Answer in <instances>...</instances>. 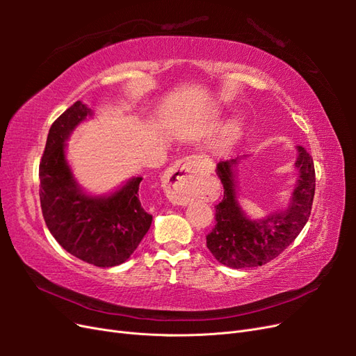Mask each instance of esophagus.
I'll list each match as a JSON object with an SVG mask.
<instances>
[{"label":"esophagus","mask_w":356,"mask_h":356,"mask_svg":"<svg viewBox=\"0 0 356 356\" xmlns=\"http://www.w3.org/2000/svg\"><path fill=\"white\" fill-rule=\"evenodd\" d=\"M199 161L196 157H184L166 177V196L175 204L186 207L199 196V177H197Z\"/></svg>","instance_id":"34e87169"}]
</instances>
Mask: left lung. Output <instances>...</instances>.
I'll use <instances>...</instances> for the list:
<instances>
[{
    "label": "left lung",
    "instance_id": "8db88e82",
    "mask_svg": "<svg viewBox=\"0 0 356 356\" xmlns=\"http://www.w3.org/2000/svg\"><path fill=\"white\" fill-rule=\"evenodd\" d=\"M297 186L285 211L270 213L264 220H250L236 196L238 159L217 165L224 197L215 207V227L207 236V246L217 260L233 268L263 266L272 261L294 242L306 225L315 196L314 159L303 147H297Z\"/></svg>",
    "mask_w": 356,
    "mask_h": 356
}]
</instances>
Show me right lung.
Instances as JSON below:
<instances>
[{
  "label": "right lung",
  "mask_w": 356,
  "mask_h": 356,
  "mask_svg": "<svg viewBox=\"0 0 356 356\" xmlns=\"http://www.w3.org/2000/svg\"><path fill=\"white\" fill-rule=\"evenodd\" d=\"M92 110L77 101L51 124L40 161V202L47 229L71 255L113 267L134 254L153 221L139 199L143 178L129 179L110 196H90L75 182L65 141Z\"/></svg>",
  "instance_id": "right-lung-1"
}]
</instances>
